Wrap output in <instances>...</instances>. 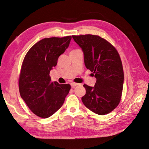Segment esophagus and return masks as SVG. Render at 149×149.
<instances>
[{"instance_id": "esophagus-1", "label": "esophagus", "mask_w": 149, "mask_h": 149, "mask_svg": "<svg viewBox=\"0 0 149 149\" xmlns=\"http://www.w3.org/2000/svg\"><path fill=\"white\" fill-rule=\"evenodd\" d=\"M79 84H80L76 83H71V86L72 88H74V87L76 86H78V85H79Z\"/></svg>"}]
</instances>
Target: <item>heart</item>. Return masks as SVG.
<instances>
[{
    "mask_svg": "<svg viewBox=\"0 0 149 149\" xmlns=\"http://www.w3.org/2000/svg\"><path fill=\"white\" fill-rule=\"evenodd\" d=\"M74 50H76V49H74V50H73V51H74ZM72 52V51H71Z\"/></svg>",
    "mask_w": 149,
    "mask_h": 149,
    "instance_id": "obj_1",
    "label": "heart"
}]
</instances>
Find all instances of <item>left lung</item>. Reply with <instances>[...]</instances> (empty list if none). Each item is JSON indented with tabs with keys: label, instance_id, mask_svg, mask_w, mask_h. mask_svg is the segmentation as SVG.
<instances>
[{
	"label": "left lung",
	"instance_id": "8db88e82",
	"mask_svg": "<svg viewBox=\"0 0 149 149\" xmlns=\"http://www.w3.org/2000/svg\"><path fill=\"white\" fill-rule=\"evenodd\" d=\"M82 49L84 65L93 73V87L84 84L81 100L89 110L99 115L109 114L118 106L124 84V71L119 53L107 40L97 35H73Z\"/></svg>",
	"mask_w": 149,
	"mask_h": 149
}]
</instances>
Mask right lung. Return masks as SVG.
I'll return each mask as SVG.
<instances>
[{
    "instance_id": "1",
    "label": "right lung",
    "mask_w": 149,
    "mask_h": 149,
    "mask_svg": "<svg viewBox=\"0 0 149 149\" xmlns=\"http://www.w3.org/2000/svg\"><path fill=\"white\" fill-rule=\"evenodd\" d=\"M71 36L40 40L24 58L19 81L21 97L35 115L48 118L60 109L71 89L70 84L52 82L49 72L69 47Z\"/></svg>"
}]
</instances>
